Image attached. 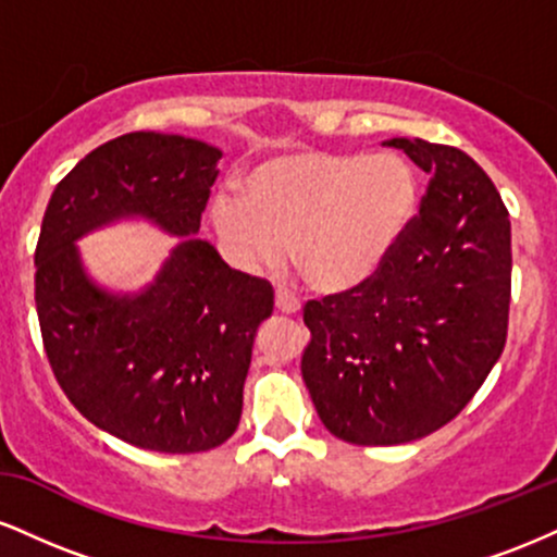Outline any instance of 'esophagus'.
Instances as JSON below:
<instances>
[{"label":"esophagus","instance_id":"34e87169","mask_svg":"<svg viewBox=\"0 0 557 557\" xmlns=\"http://www.w3.org/2000/svg\"><path fill=\"white\" fill-rule=\"evenodd\" d=\"M274 306H277V311H283V314H298L300 311V300L285 290H277V296H274Z\"/></svg>","mask_w":557,"mask_h":557}]
</instances>
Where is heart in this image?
I'll use <instances>...</instances> for the list:
<instances>
[{
  "mask_svg": "<svg viewBox=\"0 0 557 557\" xmlns=\"http://www.w3.org/2000/svg\"><path fill=\"white\" fill-rule=\"evenodd\" d=\"M419 201L406 159L296 151L261 162L240 196L214 201V227L246 270L293 264L324 293L367 283L393 251Z\"/></svg>",
  "mask_w": 557,
  "mask_h": 557,
  "instance_id": "1",
  "label": "heart"
}]
</instances>
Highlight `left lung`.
Segmentation results:
<instances>
[{"mask_svg": "<svg viewBox=\"0 0 557 557\" xmlns=\"http://www.w3.org/2000/svg\"><path fill=\"white\" fill-rule=\"evenodd\" d=\"M430 175L419 214L367 283L311 298L300 374L319 419L354 445H400L469 406L500 359L510 220L487 172L456 146L387 140Z\"/></svg>", "mask_w": 557, "mask_h": 557, "instance_id": "1", "label": "left lung"}]
</instances>
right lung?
Returning a JSON list of instances; mask_svg holds the SVG:
<instances>
[{
	"label": "right lung",
	"instance_id": "obj_1",
	"mask_svg": "<svg viewBox=\"0 0 557 557\" xmlns=\"http://www.w3.org/2000/svg\"><path fill=\"white\" fill-rule=\"evenodd\" d=\"M222 151L196 138L125 133L57 183L36 243V311L49 367L99 430L157 453H201L238 430L243 382L272 285L230 270L201 212ZM181 234L154 286L112 297L82 274L74 240L123 215Z\"/></svg>",
	"mask_w": 557,
	"mask_h": 557
}]
</instances>
